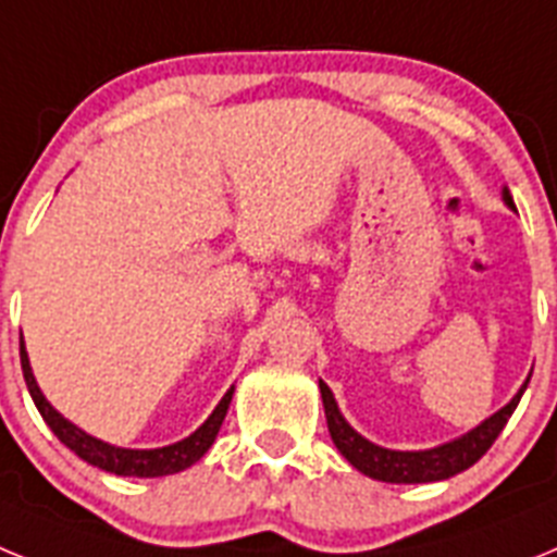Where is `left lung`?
<instances>
[{"label":"left lung","instance_id":"obj_1","mask_svg":"<svg viewBox=\"0 0 557 557\" xmlns=\"http://www.w3.org/2000/svg\"><path fill=\"white\" fill-rule=\"evenodd\" d=\"M502 198H505V203L513 209V198H510L508 189H502ZM528 382H524L521 391L510 398V405H505L499 412L485 418L480 426H474V430L466 432L462 437H455L449 444L424 451H396L371 444V441H366L357 430H351V424L343 418V412L337 410V401H334L326 382H321V396L323 410H326L329 435H332L339 455L346 457L354 469L362 471L366 476H373V480L382 482H407V485H410V482L449 480V476L471 469V466L494 446L499 432L505 430L508 418L513 416L516 405H519L521 393L528 391Z\"/></svg>","mask_w":557,"mask_h":557}]
</instances>
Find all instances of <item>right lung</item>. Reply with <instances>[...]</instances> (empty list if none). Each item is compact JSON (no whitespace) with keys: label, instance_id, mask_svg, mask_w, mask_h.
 Segmentation results:
<instances>
[{"label":"right lung","instance_id":"add662e5","mask_svg":"<svg viewBox=\"0 0 557 557\" xmlns=\"http://www.w3.org/2000/svg\"><path fill=\"white\" fill-rule=\"evenodd\" d=\"M22 371H24V382H27L29 396H33V401H36L38 412H41V418L49 424V430L58 435V441L75 451L81 460L91 462V466H97V469L111 471V474H120V476H166V474H178V471L189 469L191 462H198L200 457L211 449L220 426H223L225 412H228L231 396H234V387H231V391L220 398V405L214 407V412L206 418V424L200 426V430L191 432L189 437L178 441V444L161 446V449H120V446L97 441V437H91L88 432L77 430L72 421H66L55 407L49 405L47 398H44L41 387H38L36 376H33L27 351H24V339H22Z\"/></svg>","mask_w":557,"mask_h":557}]
</instances>
